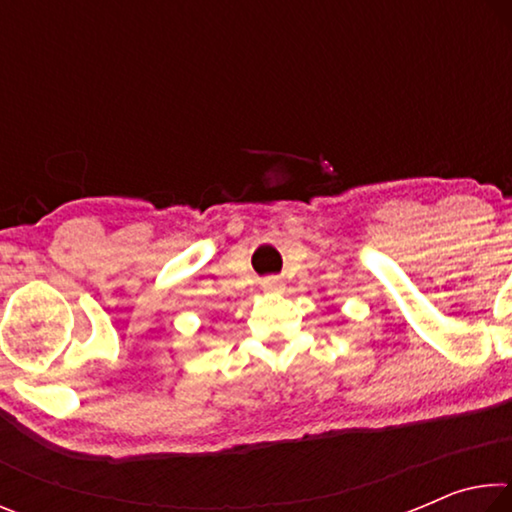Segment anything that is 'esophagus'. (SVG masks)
Here are the masks:
<instances>
[{
	"label": "esophagus",
	"mask_w": 512,
	"mask_h": 512,
	"mask_svg": "<svg viewBox=\"0 0 512 512\" xmlns=\"http://www.w3.org/2000/svg\"><path fill=\"white\" fill-rule=\"evenodd\" d=\"M282 289H284V282L280 277H266V280H262V291L266 293H280Z\"/></svg>",
	"instance_id": "1"
}]
</instances>
